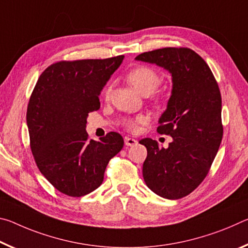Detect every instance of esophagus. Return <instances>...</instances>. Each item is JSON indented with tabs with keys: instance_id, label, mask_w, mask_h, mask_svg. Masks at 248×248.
Segmentation results:
<instances>
[{
	"instance_id": "1",
	"label": "esophagus",
	"mask_w": 248,
	"mask_h": 248,
	"mask_svg": "<svg viewBox=\"0 0 248 248\" xmlns=\"http://www.w3.org/2000/svg\"><path fill=\"white\" fill-rule=\"evenodd\" d=\"M124 144L127 145V146H133V145L138 144V141L136 139H133V138L125 137L124 138Z\"/></svg>"
}]
</instances>
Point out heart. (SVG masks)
Returning <instances> with one entry per match:
<instances>
[{"instance_id": "heart-1", "label": "heart", "mask_w": 248, "mask_h": 248, "mask_svg": "<svg viewBox=\"0 0 248 248\" xmlns=\"http://www.w3.org/2000/svg\"><path fill=\"white\" fill-rule=\"evenodd\" d=\"M128 82L142 95H150L156 91L157 87L163 82V75L153 68L148 65H139L132 69L127 75ZM112 86L109 85L105 90V98L110 97ZM158 100V98H156ZM148 123V117L139 115L136 117H129L123 120V124L129 131L137 132L139 131L140 125Z\"/></svg>"}]
</instances>
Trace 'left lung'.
I'll list each match as a JSON object with an SVG mask.
<instances>
[{
	"label": "left lung",
	"mask_w": 248,
	"mask_h": 248,
	"mask_svg": "<svg viewBox=\"0 0 248 248\" xmlns=\"http://www.w3.org/2000/svg\"><path fill=\"white\" fill-rule=\"evenodd\" d=\"M136 60L155 63L171 74L173 90L157 132L173 141L159 149L155 140L140 141L148 150L144 182L166 199L194 191L208 175L223 137L219 85L209 65L189 48L167 47L143 52Z\"/></svg>",
	"instance_id": "left-lung-1"
}]
</instances>
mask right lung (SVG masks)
<instances>
[{"label":"right lung","mask_w":248,"mask_h":248,"mask_svg":"<svg viewBox=\"0 0 248 248\" xmlns=\"http://www.w3.org/2000/svg\"><path fill=\"white\" fill-rule=\"evenodd\" d=\"M124 56L59 61L37 81L27 107L31 149L40 173L62 194L82 197L102 185L110 158L124 146L119 133L90 140L86 118Z\"/></svg>","instance_id":"add662e5"}]
</instances>
